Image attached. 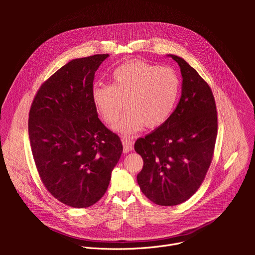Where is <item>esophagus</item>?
Listing matches in <instances>:
<instances>
[{
  "mask_svg": "<svg viewBox=\"0 0 255 255\" xmlns=\"http://www.w3.org/2000/svg\"><path fill=\"white\" fill-rule=\"evenodd\" d=\"M122 143H123V147H124V152H130L133 150V141L130 138L123 137Z\"/></svg>",
  "mask_w": 255,
  "mask_h": 255,
  "instance_id": "esophagus-1",
  "label": "esophagus"
}]
</instances>
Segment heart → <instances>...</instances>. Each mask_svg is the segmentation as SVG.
I'll use <instances>...</instances> for the list:
<instances>
[{
    "mask_svg": "<svg viewBox=\"0 0 255 255\" xmlns=\"http://www.w3.org/2000/svg\"><path fill=\"white\" fill-rule=\"evenodd\" d=\"M178 93L179 79L172 68L130 61L114 69L111 85L95 86L92 97L99 115L108 124L119 118L126 105L128 110L113 129L133 135L146 124H163L173 111Z\"/></svg>",
    "mask_w": 255,
    "mask_h": 255,
    "instance_id": "obj_1",
    "label": "heart"
}]
</instances>
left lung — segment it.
I'll use <instances>...</instances> for the list:
<instances>
[{
    "mask_svg": "<svg viewBox=\"0 0 255 255\" xmlns=\"http://www.w3.org/2000/svg\"><path fill=\"white\" fill-rule=\"evenodd\" d=\"M180 68L181 96L169 118L139 138L134 149L143 159L137 174L142 193L160 206L189 200L200 188L213 158L217 111L212 91L184 58L167 54Z\"/></svg>",
    "mask_w": 255,
    "mask_h": 255,
    "instance_id": "obj_1",
    "label": "left lung"
}]
</instances>
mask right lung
<instances>
[{
  "instance_id": "obj_1",
  "label": "right lung",
  "mask_w": 255,
  "mask_h": 255,
  "mask_svg": "<svg viewBox=\"0 0 255 255\" xmlns=\"http://www.w3.org/2000/svg\"><path fill=\"white\" fill-rule=\"evenodd\" d=\"M108 57L68 61L41 86L30 109V145L42 183L72 208L90 207L105 195L123 151L92 97L95 72Z\"/></svg>"
}]
</instances>
